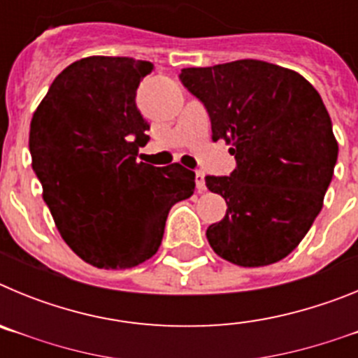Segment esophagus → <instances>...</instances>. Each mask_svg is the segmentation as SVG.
<instances>
[{"label":"esophagus","mask_w":358,"mask_h":358,"mask_svg":"<svg viewBox=\"0 0 358 358\" xmlns=\"http://www.w3.org/2000/svg\"><path fill=\"white\" fill-rule=\"evenodd\" d=\"M195 186H197L199 192L206 189V181H204V173L202 172H195Z\"/></svg>","instance_id":"1"}]
</instances>
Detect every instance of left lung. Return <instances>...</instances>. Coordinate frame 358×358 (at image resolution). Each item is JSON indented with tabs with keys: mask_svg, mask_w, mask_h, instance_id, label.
<instances>
[{
	"mask_svg": "<svg viewBox=\"0 0 358 358\" xmlns=\"http://www.w3.org/2000/svg\"><path fill=\"white\" fill-rule=\"evenodd\" d=\"M179 78L206 107L213 141L236 159L231 176L206 177L227 204L206 231L211 249L240 267L283 260L321 211L337 163L321 96L299 73L255 59L185 68Z\"/></svg>",
	"mask_w": 358,
	"mask_h": 358,
	"instance_id": "left-lung-1",
	"label": "left lung"
}]
</instances>
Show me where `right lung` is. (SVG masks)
I'll return each mask as SVG.
<instances>
[{"instance_id": "right-lung-1", "label": "right lung", "mask_w": 358, "mask_h": 358, "mask_svg": "<svg viewBox=\"0 0 358 358\" xmlns=\"http://www.w3.org/2000/svg\"><path fill=\"white\" fill-rule=\"evenodd\" d=\"M154 66L85 57L57 75L31 116L30 154L55 226L84 262L131 268L156 255L170 208L192 197L195 173L138 161L148 123L136 90Z\"/></svg>"}]
</instances>
